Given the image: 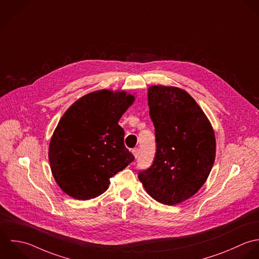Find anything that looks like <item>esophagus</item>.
<instances>
[{"label": "esophagus", "mask_w": 259, "mask_h": 259, "mask_svg": "<svg viewBox=\"0 0 259 259\" xmlns=\"http://www.w3.org/2000/svg\"><path fill=\"white\" fill-rule=\"evenodd\" d=\"M132 153H133V155H134L135 158H138L139 155H140V150H139L138 148H135V149H133Z\"/></svg>", "instance_id": "obj_1"}]
</instances>
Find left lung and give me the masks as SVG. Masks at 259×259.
<instances>
[{"mask_svg":"<svg viewBox=\"0 0 259 259\" xmlns=\"http://www.w3.org/2000/svg\"><path fill=\"white\" fill-rule=\"evenodd\" d=\"M157 153L151 168L139 172L148 194L176 205L194 196L214 165L216 140L208 117L184 89L152 85L148 89Z\"/></svg>","mask_w":259,"mask_h":259,"instance_id":"8db88e82","label":"left lung"}]
</instances>
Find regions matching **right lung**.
Here are the masks:
<instances>
[{"mask_svg": "<svg viewBox=\"0 0 259 259\" xmlns=\"http://www.w3.org/2000/svg\"><path fill=\"white\" fill-rule=\"evenodd\" d=\"M135 96L101 89L77 99L60 118L49 144L52 175L60 189L77 200L103 194L109 178L134 161L124 147L121 115Z\"/></svg>", "mask_w": 259, "mask_h": 259, "instance_id": "add662e5", "label": "right lung"}]
</instances>
